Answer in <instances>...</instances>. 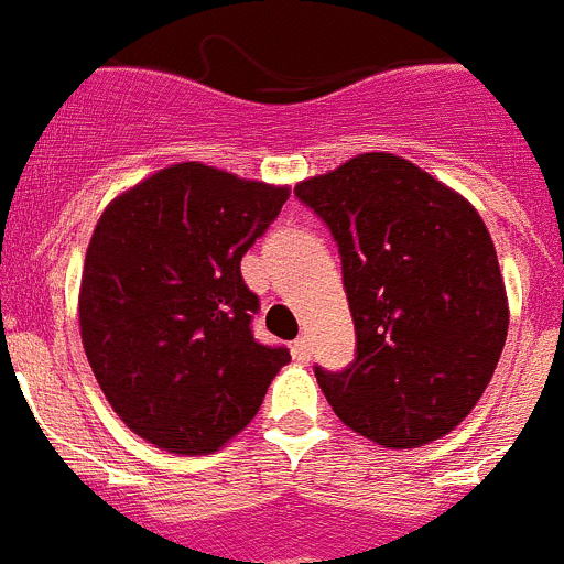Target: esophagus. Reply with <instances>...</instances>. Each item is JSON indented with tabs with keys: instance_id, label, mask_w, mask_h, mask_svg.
Listing matches in <instances>:
<instances>
[{
	"instance_id": "obj_1",
	"label": "esophagus",
	"mask_w": 564,
	"mask_h": 564,
	"mask_svg": "<svg viewBox=\"0 0 564 564\" xmlns=\"http://www.w3.org/2000/svg\"><path fill=\"white\" fill-rule=\"evenodd\" d=\"M293 357H296L299 362H310V357H313V343H310V337H299V340L293 343Z\"/></svg>"
}]
</instances>
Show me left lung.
<instances>
[{
	"label": "left lung",
	"mask_w": 564,
	"mask_h": 564,
	"mask_svg": "<svg viewBox=\"0 0 564 564\" xmlns=\"http://www.w3.org/2000/svg\"><path fill=\"white\" fill-rule=\"evenodd\" d=\"M340 251L357 351L315 366L346 426L415 448L463 423L490 384L509 310L496 246L459 193L395 154H357L296 185Z\"/></svg>",
	"instance_id": "1"
}]
</instances>
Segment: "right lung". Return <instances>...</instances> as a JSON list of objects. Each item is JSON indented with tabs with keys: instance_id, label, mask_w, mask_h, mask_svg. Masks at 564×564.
<instances>
[{
	"instance_id": "add662e5",
	"label": "right lung",
	"mask_w": 564,
	"mask_h": 564,
	"mask_svg": "<svg viewBox=\"0 0 564 564\" xmlns=\"http://www.w3.org/2000/svg\"><path fill=\"white\" fill-rule=\"evenodd\" d=\"M288 196L180 163L101 213L79 288L83 346L112 410L154 446L187 457L221 448L291 359L254 340L260 299L240 276Z\"/></svg>"
}]
</instances>
